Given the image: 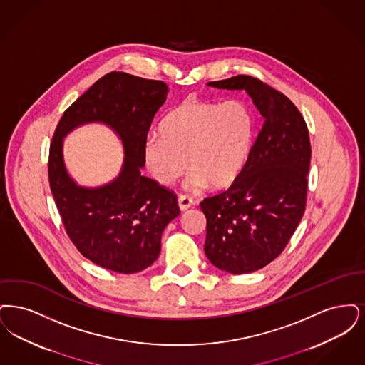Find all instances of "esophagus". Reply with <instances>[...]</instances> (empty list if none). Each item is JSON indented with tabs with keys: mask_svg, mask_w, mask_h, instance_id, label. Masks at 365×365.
<instances>
[{
	"mask_svg": "<svg viewBox=\"0 0 365 365\" xmlns=\"http://www.w3.org/2000/svg\"><path fill=\"white\" fill-rule=\"evenodd\" d=\"M193 206V199L188 195H180L178 196V207L181 211L188 210L190 207Z\"/></svg>",
	"mask_w": 365,
	"mask_h": 365,
	"instance_id": "34e87169",
	"label": "esophagus"
}]
</instances>
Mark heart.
<instances>
[{
    "label": "heart",
    "mask_w": 365,
    "mask_h": 365,
    "mask_svg": "<svg viewBox=\"0 0 365 365\" xmlns=\"http://www.w3.org/2000/svg\"><path fill=\"white\" fill-rule=\"evenodd\" d=\"M160 136H148L143 157L151 175L170 185L187 169L188 188L230 185L241 173L255 138L254 115L240 101L222 105L185 99L159 125Z\"/></svg>",
    "instance_id": "obj_1"
}]
</instances>
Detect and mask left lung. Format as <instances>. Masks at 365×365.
Returning <instances> with one entry per match:
<instances>
[{"label": "left lung", "mask_w": 365, "mask_h": 365, "mask_svg": "<svg viewBox=\"0 0 365 365\" xmlns=\"http://www.w3.org/2000/svg\"><path fill=\"white\" fill-rule=\"evenodd\" d=\"M208 86L245 90L263 117L237 178L200 203L208 260L230 274L254 272L281 255L302 221L311 162L308 127L296 105L262 80L238 75Z\"/></svg>", "instance_id": "1"}]
</instances>
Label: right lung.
I'll list each match as a JSON object with an SVG mask.
<instances>
[{
	"mask_svg": "<svg viewBox=\"0 0 365 365\" xmlns=\"http://www.w3.org/2000/svg\"><path fill=\"white\" fill-rule=\"evenodd\" d=\"M168 90L160 80L110 72L63 111L54 130L48 172L56 206L80 254L103 269L133 274L151 266L163 229L180 214L175 192L140 173L143 144ZM86 122L109 125L125 144L122 173L101 189L76 186L63 165V138Z\"/></svg>",
	"mask_w": 365,
	"mask_h": 365,
	"instance_id": "right-lung-1",
	"label": "right lung"
}]
</instances>
